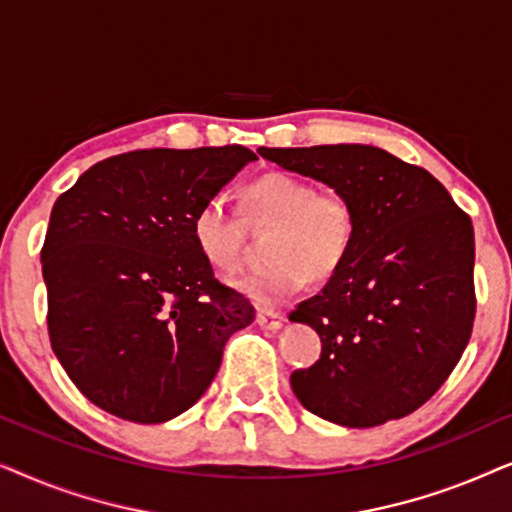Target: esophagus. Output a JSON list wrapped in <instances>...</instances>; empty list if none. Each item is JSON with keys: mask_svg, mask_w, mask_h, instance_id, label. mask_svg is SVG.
Returning a JSON list of instances; mask_svg holds the SVG:
<instances>
[{"mask_svg": "<svg viewBox=\"0 0 512 512\" xmlns=\"http://www.w3.org/2000/svg\"><path fill=\"white\" fill-rule=\"evenodd\" d=\"M284 317L279 312H272V310H258L256 314V324L265 328V331H277L279 326H282Z\"/></svg>", "mask_w": 512, "mask_h": 512, "instance_id": "obj_1", "label": "esophagus"}]
</instances>
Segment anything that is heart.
<instances>
[{"mask_svg": "<svg viewBox=\"0 0 512 512\" xmlns=\"http://www.w3.org/2000/svg\"><path fill=\"white\" fill-rule=\"evenodd\" d=\"M251 226H272L263 254L268 263L237 279V289L258 305L284 303L312 279L338 275L352 254L356 207L335 186L314 188L289 172L261 174L244 193ZM195 247L216 270L233 272L244 256V230L226 195H212L193 214Z\"/></svg>", "mask_w": 512, "mask_h": 512, "instance_id": "1", "label": "heart"}]
</instances>
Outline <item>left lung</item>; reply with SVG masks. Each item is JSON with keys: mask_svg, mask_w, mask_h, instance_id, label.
<instances>
[{"mask_svg": "<svg viewBox=\"0 0 512 512\" xmlns=\"http://www.w3.org/2000/svg\"><path fill=\"white\" fill-rule=\"evenodd\" d=\"M258 153L345 191L359 219L342 270L289 314L321 338L319 361L291 373L293 394L312 415L352 429L422 408L473 333L471 216L424 167L377 146Z\"/></svg>", "mask_w": 512, "mask_h": 512, "instance_id": "1", "label": "left lung"}]
</instances>
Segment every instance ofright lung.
<instances>
[{"label":"right lung","instance_id":"right-lung-1","mask_svg":"<svg viewBox=\"0 0 512 512\" xmlns=\"http://www.w3.org/2000/svg\"><path fill=\"white\" fill-rule=\"evenodd\" d=\"M251 160L240 144L128 151L55 200L41 247L48 338L97 408L137 424L181 415L212 384L230 335L254 321L191 230Z\"/></svg>","mask_w":512,"mask_h":512}]
</instances>
